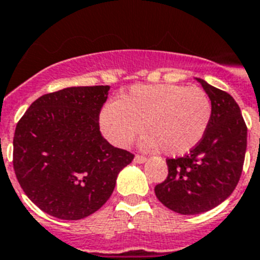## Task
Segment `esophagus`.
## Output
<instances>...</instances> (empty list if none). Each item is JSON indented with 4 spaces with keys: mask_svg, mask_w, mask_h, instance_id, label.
<instances>
[{
    "mask_svg": "<svg viewBox=\"0 0 260 260\" xmlns=\"http://www.w3.org/2000/svg\"><path fill=\"white\" fill-rule=\"evenodd\" d=\"M134 160H135V163H145V161H147V157L143 155H136Z\"/></svg>",
    "mask_w": 260,
    "mask_h": 260,
    "instance_id": "1",
    "label": "esophagus"
}]
</instances>
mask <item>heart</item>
Listing matches in <instances>:
<instances>
[{
	"label": "heart",
	"mask_w": 260,
	"mask_h": 260,
	"mask_svg": "<svg viewBox=\"0 0 260 260\" xmlns=\"http://www.w3.org/2000/svg\"><path fill=\"white\" fill-rule=\"evenodd\" d=\"M212 116L208 94L196 86L180 84L135 85L100 112L103 134L117 147H126L140 134H147L141 147H161L167 155H184L206 135Z\"/></svg>",
	"instance_id": "obj_1"
}]
</instances>
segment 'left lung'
I'll use <instances>...</instances> for the list:
<instances>
[{"label":"left lung","instance_id":"obj_1","mask_svg":"<svg viewBox=\"0 0 260 260\" xmlns=\"http://www.w3.org/2000/svg\"><path fill=\"white\" fill-rule=\"evenodd\" d=\"M196 80L212 104L208 129L188 155L167 159L168 176L155 187L156 198L181 215L212 210L233 193L247 148V126L233 96L204 80Z\"/></svg>","mask_w":260,"mask_h":260}]
</instances>
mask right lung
<instances>
[{
  "instance_id": "1",
  "label": "right lung",
  "mask_w": 260,
  "mask_h": 260,
  "mask_svg": "<svg viewBox=\"0 0 260 260\" xmlns=\"http://www.w3.org/2000/svg\"><path fill=\"white\" fill-rule=\"evenodd\" d=\"M111 86H71L31 103L17 123L13 167L29 199L62 220L104 206L117 175L134 160L101 136L99 116Z\"/></svg>"
}]
</instances>
